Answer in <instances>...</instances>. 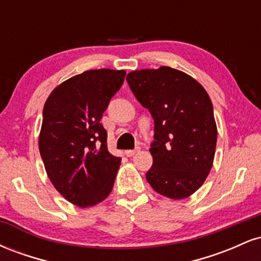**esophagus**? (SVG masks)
<instances>
[{"mask_svg":"<svg viewBox=\"0 0 261 261\" xmlns=\"http://www.w3.org/2000/svg\"><path fill=\"white\" fill-rule=\"evenodd\" d=\"M140 151V148H135V149H127V151H125V155H127V157H133L135 153H137V152Z\"/></svg>","mask_w":261,"mask_h":261,"instance_id":"obj_1","label":"esophagus"}]
</instances>
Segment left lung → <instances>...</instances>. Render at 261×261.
I'll use <instances>...</instances> for the list:
<instances>
[{"mask_svg": "<svg viewBox=\"0 0 261 261\" xmlns=\"http://www.w3.org/2000/svg\"><path fill=\"white\" fill-rule=\"evenodd\" d=\"M126 81L154 120L153 164L146 179L154 191L185 199L203 184L212 168L217 126L205 88L185 72L162 66L139 70Z\"/></svg>", "mask_w": 261, "mask_h": 261, "instance_id": "1", "label": "left lung"}]
</instances>
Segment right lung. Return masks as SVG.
<instances>
[{"mask_svg":"<svg viewBox=\"0 0 261 261\" xmlns=\"http://www.w3.org/2000/svg\"><path fill=\"white\" fill-rule=\"evenodd\" d=\"M124 70H89L59 85L45 101L39 151L56 190L67 201L89 207L112 191L120 157L108 151L100 124L125 79Z\"/></svg>","mask_w":261,"mask_h":261,"instance_id":"right-lung-1","label":"right lung"}]
</instances>
